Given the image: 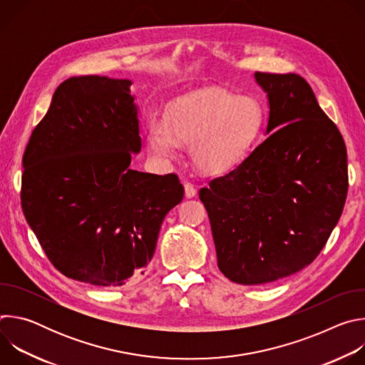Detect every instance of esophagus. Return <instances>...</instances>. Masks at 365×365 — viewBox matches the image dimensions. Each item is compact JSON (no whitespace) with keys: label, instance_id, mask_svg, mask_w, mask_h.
<instances>
[{"label":"esophagus","instance_id":"esophagus-1","mask_svg":"<svg viewBox=\"0 0 365 365\" xmlns=\"http://www.w3.org/2000/svg\"><path fill=\"white\" fill-rule=\"evenodd\" d=\"M185 195H186V197H193L196 195L195 186L192 183H189V182L185 183Z\"/></svg>","mask_w":365,"mask_h":365}]
</instances>
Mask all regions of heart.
<instances>
[{
	"label": "heart",
	"instance_id": "b5f03b06",
	"mask_svg": "<svg viewBox=\"0 0 365 365\" xmlns=\"http://www.w3.org/2000/svg\"><path fill=\"white\" fill-rule=\"evenodd\" d=\"M264 125L266 110L257 98L211 89L178 98L166 121L151 120L145 135L158 158L176 159L183 141L200 172L220 175L248 158Z\"/></svg>",
	"mask_w": 365,
	"mask_h": 365
}]
</instances>
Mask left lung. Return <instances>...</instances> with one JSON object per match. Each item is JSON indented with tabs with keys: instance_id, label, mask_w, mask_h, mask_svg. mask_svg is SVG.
Returning <instances> with one entry per match:
<instances>
[{
	"instance_id": "obj_1",
	"label": "left lung",
	"mask_w": 365,
	"mask_h": 365,
	"mask_svg": "<svg viewBox=\"0 0 365 365\" xmlns=\"http://www.w3.org/2000/svg\"><path fill=\"white\" fill-rule=\"evenodd\" d=\"M267 93L269 137L228 175L202 187L218 267L234 283L266 284L309 266L348 192L346 147L309 83L255 72Z\"/></svg>"
}]
</instances>
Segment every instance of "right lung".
Listing matches in <instances>:
<instances>
[{
	"label": "right lung",
	"instance_id": "1",
	"mask_svg": "<svg viewBox=\"0 0 365 365\" xmlns=\"http://www.w3.org/2000/svg\"><path fill=\"white\" fill-rule=\"evenodd\" d=\"M130 79L75 76L58 86L23 155L21 206L47 258L69 279L123 286L144 273L176 175L130 169L141 151Z\"/></svg>",
	"mask_w": 365,
	"mask_h": 365
}]
</instances>
